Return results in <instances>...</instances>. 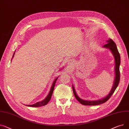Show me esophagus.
<instances>
[{"label": "esophagus", "instance_id": "34e87169", "mask_svg": "<svg viewBox=\"0 0 129 129\" xmlns=\"http://www.w3.org/2000/svg\"><path fill=\"white\" fill-rule=\"evenodd\" d=\"M70 64V61H68V64Z\"/></svg>", "mask_w": 129, "mask_h": 129}]
</instances>
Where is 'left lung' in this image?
<instances>
[{
    "mask_svg": "<svg viewBox=\"0 0 129 129\" xmlns=\"http://www.w3.org/2000/svg\"><path fill=\"white\" fill-rule=\"evenodd\" d=\"M103 48H105L106 49H108L111 52L113 57L115 58V79L112 87L110 91V93L105 97H103L101 99H99L96 101H87V100H83V99L80 98L78 95H77L76 92H75V88L74 86L72 85V89L74 95L76 99L79 101L80 103L82 105H86V106H95L98 105L102 104H103L107 102L112 95L114 93L116 88L117 87L120 81V71H119V67L120 64V56L118 52L116 44L113 42L111 39H109L107 41V44H106L103 46Z\"/></svg>",
    "mask_w": 129,
    "mask_h": 129,
    "instance_id": "8db88e82",
    "label": "left lung"
}]
</instances>
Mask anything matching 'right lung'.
I'll return each instance as SVG.
<instances>
[{
	"label": "right lung",
	"mask_w": 129,
	"mask_h": 129,
	"mask_svg": "<svg viewBox=\"0 0 129 129\" xmlns=\"http://www.w3.org/2000/svg\"><path fill=\"white\" fill-rule=\"evenodd\" d=\"M14 54H15V52H14V54L13 55V56H12V58L11 59V60H12V58H13ZM62 69H63V68H62ZM61 69H62V68H61ZM58 77H57V78H56L55 79L54 82H53V83H52L51 87L50 88V91H49L48 94L47 95V96L46 97V98H45L44 100H43L41 102H37L35 104H33V105H26V106H29V107H39L47 105L48 104V103L49 102V101L50 100V99H51V97L53 91H54V89L55 85V84H56V81L58 79Z\"/></svg>",
	"instance_id": "obj_1"
}]
</instances>
